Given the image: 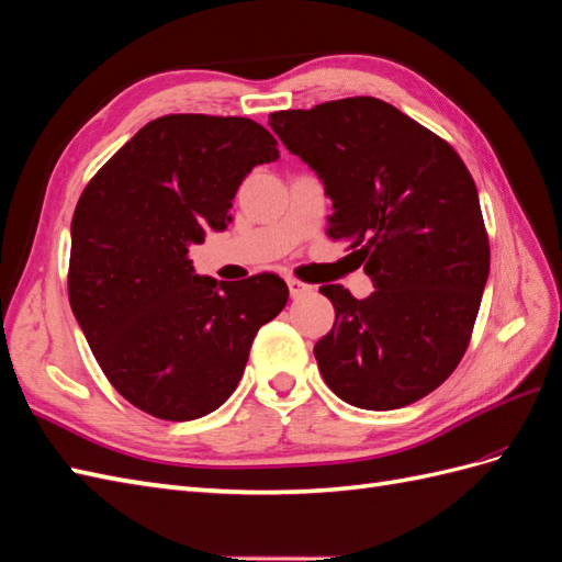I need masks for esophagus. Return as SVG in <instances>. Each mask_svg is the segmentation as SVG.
<instances>
[{"label": "esophagus", "mask_w": 562, "mask_h": 562, "mask_svg": "<svg viewBox=\"0 0 562 562\" xmlns=\"http://www.w3.org/2000/svg\"><path fill=\"white\" fill-rule=\"evenodd\" d=\"M289 291H291V297H303V295H310L314 289L310 283H303L297 279H289Z\"/></svg>", "instance_id": "34e87169"}]
</instances>
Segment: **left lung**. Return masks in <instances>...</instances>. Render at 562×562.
Returning a JSON list of instances; mask_svg holds the SVG:
<instances>
[{
  "instance_id": "left-lung-1",
  "label": "left lung",
  "mask_w": 562,
  "mask_h": 562,
  "mask_svg": "<svg viewBox=\"0 0 562 562\" xmlns=\"http://www.w3.org/2000/svg\"><path fill=\"white\" fill-rule=\"evenodd\" d=\"M331 198L328 236L364 262L374 293L322 285L334 328L314 346L340 401L395 409L439 389L468 350L488 279V236L464 161L401 109L346 98L269 114Z\"/></svg>"
}]
</instances>
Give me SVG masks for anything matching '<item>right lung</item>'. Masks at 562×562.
<instances>
[{
	"label": "right lung",
	"mask_w": 562,
	"mask_h": 562,
	"mask_svg": "<svg viewBox=\"0 0 562 562\" xmlns=\"http://www.w3.org/2000/svg\"><path fill=\"white\" fill-rule=\"evenodd\" d=\"M273 135L243 116L149 121L80 195L71 222L68 300L112 386L143 413L188 422L236 391L259 326L289 303L277 273L198 277L190 245L231 224Z\"/></svg>",
	"instance_id": "obj_1"
}]
</instances>
